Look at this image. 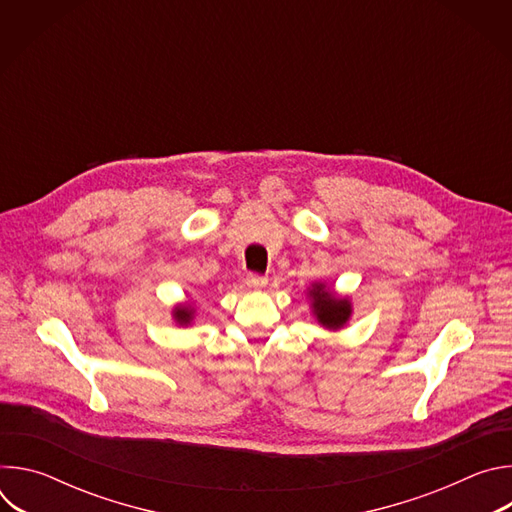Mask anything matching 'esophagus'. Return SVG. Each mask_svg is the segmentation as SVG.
I'll use <instances>...</instances> for the list:
<instances>
[{
    "label": "esophagus",
    "mask_w": 512,
    "mask_h": 512,
    "mask_svg": "<svg viewBox=\"0 0 512 512\" xmlns=\"http://www.w3.org/2000/svg\"><path fill=\"white\" fill-rule=\"evenodd\" d=\"M247 285L249 287H265L267 285V277L259 275V273H249L247 275Z\"/></svg>",
    "instance_id": "34e87169"
}]
</instances>
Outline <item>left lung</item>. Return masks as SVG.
<instances>
[{
	"label": "left lung",
	"instance_id": "left-lung-1",
	"mask_svg": "<svg viewBox=\"0 0 512 512\" xmlns=\"http://www.w3.org/2000/svg\"><path fill=\"white\" fill-rule=\"evenodd\" d=\"M312 296L318 322H322L326 328H340L346 324L350 316L348 300H334L328 291H322L320 285L312 289Z\"/></svg>",
	"mask_w": 512,
	"mask_h": 512
}]
</instances>
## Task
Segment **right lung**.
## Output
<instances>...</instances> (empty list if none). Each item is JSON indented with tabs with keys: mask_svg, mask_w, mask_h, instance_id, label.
Segmentation results:
<instances>
[{
	"mask_svg": "<svg viewBox=\"0 0 512 512\" xmlns=\"http://www.w3.org/2000/svg\"><path fill=\"white\" fill-rule=\"evenodd\" d=\"M190 310L188 308H178L176 310V320L180 322V324H186V322H190Z\"/></svg>",
	"mask_w": 512,
	"mask_h": 512,
	"instance_id": "add662e5",
	"label": "right lung"
}]
</instances>
